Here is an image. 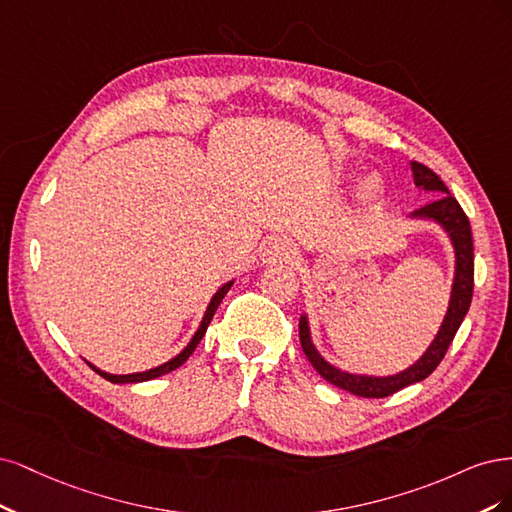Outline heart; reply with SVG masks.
<instances>
[{
  "mask_svg": "<svg viewBox=\"0 0 512 512\" xmlns=\"http://www.w3.org/2000/svg\"><path fill=\"white\" fill-rule=\"evenodd\" d=\"M361 195L366 197V200H370V197H374L378 193V180L374 176H368L364 178V183H361Z\"/></svg>",
  "mask_w": 512,
  "mask_h": 512,
  "instance_id": "obj_1",
  "label": "heart"
}]
</instances>
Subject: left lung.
Here are the masks:
<instances>
[{"mask_svg":"<svg viewBox=\"0 0 512 512\" xmlns=\"http://www.w3.org/2000/svg\"><path fill=\"white\" fill-rule=\"evenodd\" d=\"M412 178H415V185L423 191H432L438 193L434 202L425 204L423 208L415 210L410 214L412 219H427L438 223L444 232L449 234L453 249H455V278H453V289H451V300H449V310L444 315V321L438 329L436 338L432 344L427 346V351L412 364L410 368L391 374V376H366V374H351L344 372L319 355L310 338V325L308 317L302 315L300 319V342L302 349L308 357V361L315 370L325 378L327 383H332L344 391H349L353 395H359V398H387V395H393L395 391H400L412 383H419L423 378L430 376L442 357L447 355V349L451 346L457 329L464 321L466 312L472 302V289H474V249H472V229L470 221L466 217V212L461 210L459 202L451 195L447 185L442 183L440 176L432 172L423 163L412 161L410 163Z\"/></svg>","mask_w":512,"mask_h":512,"instance_id":"left-lung-1","label":"left lung"}]
</instances>
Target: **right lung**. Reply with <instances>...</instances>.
<instances>
[{"label":"right lung","instance_id":"right-lung-1","mask_svg":"<svg viewBox=\"0 0 512 512\" xmlns=\"http://www.w3.org/2000/svg\"><path fill=\"white\" fill-rule=\"evenodd\" d=\"M232 285H234V280H229V283H225L217 293L212 295V300H210V304H208V308H206V312H204V319H202L200 327H197V332L193 334L191 342H189V344L185 346V349L180 351L176 357H172L170 361H166V364H161V366L151 368V370H146V372H136V374H108V372H104V370H100V368H95V366H91V364H89V366H91L97 374L104 376L106 381H110V383H142V381H153V378H157V376H163V374H168V372L180 368V366H183L185 361L189 359V355L195 351V346L200 344V340L204 338L206 329H208V325H210V321H212V317H214V312H217L219 304H221L223 298H225V293L229 291V287H232Z\"/></svg>","mask_w":512,"mask_h":512}]
</instances>
